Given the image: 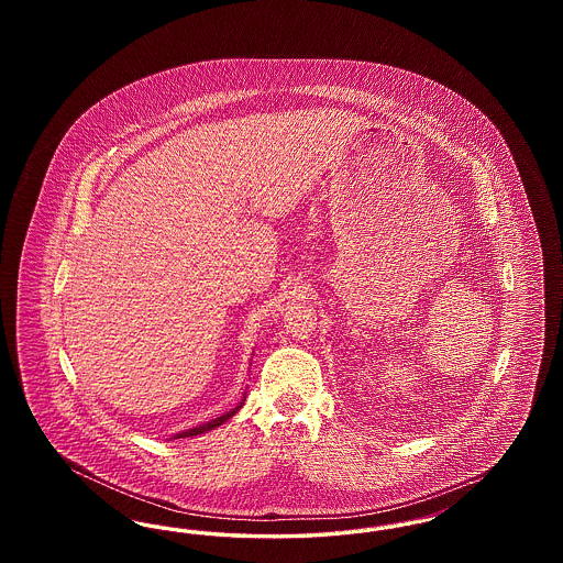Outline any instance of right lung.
I'll list each match as a JSON object with an SVG mask.
<instances>
[{
	"mask_svg": "<svg viewBox=\"0 0 563 563\" xmlns=\"http://www.w3.org/2000/svg\"><path fill=\"white\" fill-rule=\"evenodd\" d=\"M242 405H244V397H242V401L239 402L234 409L225 411L223 416H219V418H214V420H209V422H205V424H198V427H194V429L181 430V432L173 434L170 439H186V437H196V434H202V432H209V430L217 429V427H221L223 422H228L234 413H239V409H241Z\"/></svg>",
	"mask_w": 563,
	"mask_h": 563,
	"instance_id": "1",
	"label": "right lung"
}]
</instances>
